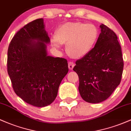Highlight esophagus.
Here are the masks:
<instances>
[{"instance_id":"esophagus-1","label":"esophagus","mask_w":131,"mask_h":131,"mask_svg":"<svg viewBox=\"0 0 131 131\" xmlns=\"http://www.w3.org/2000/svg\"><path fill=\"white\" fill-rule=\"evenodd\" d=\"M74 63H73V62H70L68 63V68H69V69H70V70H72L73 69V68H74Z\"/></svg>"}]
</instances>
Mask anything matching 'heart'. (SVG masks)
I'll return each mask as SVG.
<instances>
[{"label":"heart","mask_w":131,"mask_h":131,"mask_svg":"<svg viewBox=\"0 0 131 131\" xmlns=\"http://www.w3.org/2000/svg\"><path fill=\"white\" fill-rule=\"evenodd\" d=\"M98 30L91 24L68 22L61 25L51 39L52 44L60 48L67 44V53L74 59L82 58L91 52L98 38Z\"/></svg>","instance_id":"heart-1"}]
</instances>
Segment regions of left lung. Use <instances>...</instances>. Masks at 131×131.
<instances>
[{
	"instance_id": "8db88e82",
	"label": "left lung",
	"mask_w": 131,
	"mask_h": 131,
	"mask_svg": "<svg viewBox=\"0 0 131 131\" xmlns=\"http://www.w3.org/2000/svg\"><path fill=\"white\" fill-rule=\"evenodd\" d=\"M95 47L86 56L76 61L73 70L79 79L81 97L89 103L106 100L120 84L123 59L116 35L103 24Z\"/></svg>"
}]
</instances>
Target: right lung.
<instances>
[{"instance_id": "right-lung-1", "label": "right lung", "mask_w": 131, "mask_h": 131, "mask_svg": "<svg viewBox=\"0 0 131 131\" xmlns=\"http://www.w3.org/2000/svg\"><path fill=\"white\" fill-rule=\"evenodd\" d=\"M50 42L43 18L22 28L9 45L7 71L15 92L26 103L44 107L57 97L61 81L68 72V61L48 55Z\"/></svg>"}]
</instances>
